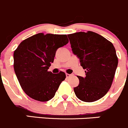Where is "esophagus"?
Returning a JSON list of instances; mask_svg holds the SVG:
<instances>
[{"label": "esophagus", "instance_id": "1", "mask_svg": "<svg viewBox=\"0 0 128 128\" xmlns=\"http://www.w3.org/2000/svg\"><path fill=\"white\" fill-rule=\"evenodd\" d=\"M71 76H72V75H71V74H66V78H68V77H70Z\"/></svg>", "mask_w": 128, "mask_h": 128}]
</instances>
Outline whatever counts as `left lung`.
I'll return each mask as SVG.
<instances>
[{"instance_id":"1","label":"left lung","mask_w":128,"mask_h":128,"mask_svg":"<svg viewBox=\"0 0 128 128\" xmlns=\"http://www.w3.org/2000/svg\"><path fill=\"white\" fill-rule=\"evenodd\" d=\"M74 54L80 59L86 77L77 76L79 84L74 88L76 96L86 102L98 100L112 86L118 58L112 43L91 31L68 35Z\"/></svg>"}]
</instances>
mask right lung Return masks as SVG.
Here are the masks:
<instances>
[{"label":"right lung","mask_w":128,"mask_h":128,"mask_svg":"<svg viewBox=\"0 0 128 128\" xmlns=\"http://www.w3.org/2000/svg\"><path fill=\"white\" fill-rule=\"evenodd\" d=\"M68 42L66 35L39 33L19 44L14 52V69L22 90L29 97L40 102L53 98L66 75L62 71L52 74L48 68L57 49Z\"/></svg>","instance_id":"1"}]
</instances>
